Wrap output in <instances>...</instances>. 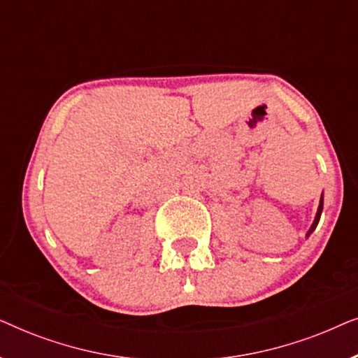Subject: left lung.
<instances>
[{"label": "left lung", "mask_w": 358, "mask_h": 358, "mask_svg": "<svg viewBox=\"0 0 358 358\" xmlns=\"http://www.w3.org/2000/svg\"><path fill=\"white\" fill-rule=\"evenodd\" d=\"M322 203H324V195L321 194V199H320V207H317V212H316V217H315V220H313V224L310 227V229H308L306 238H310V234H311L313 231H315L316 227H317V223H320V218H321V213H322Z\"/></svg>", "instance_id": "8db88e82"}]
</instances>
